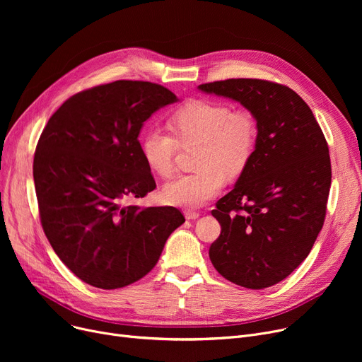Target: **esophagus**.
Wrapping results in <instances>:
<instances>
[{
	"label": "esophagus",
	"instance_id": "obj_1",
	"mask_svg": "<svg viewBox=\"0 0 362 362\" xmlns=\"http://www.w3.org/2000/svg\"><path fill=\"white\" fill-rule=\"evenodd\" d=\"M199 216H201V214H199V213H197V211H191V210L185 211V217H186V220H197Z\"/></svg>",
	"mask_w": 362,
	"mask_h": 362
}]
</instances>
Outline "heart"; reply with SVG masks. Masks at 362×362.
<instances>
[{
  "label": "heart",
  "instance_id": "b5f03b06",
  "mask_svg": "<svg viewBox=\"0 0 362 362\" xmlns=\"http://www.w3.org/2000/svg\"><path fill=\"white\" fill-rule=\"evenodd\" d=\"M171 133L149 129L141 139V152L148 167L161 177L175 170V157L182 146L198 144L194 173L180 175L163 186L164 202L198 208L213 199L224 179L235 177L248 164L257 144V123L248 111L216 101L195 100L180 107L170 119Z\"/></svg>",
  "mask_w": 362,
  "mask_h": 362
}]
</instances>
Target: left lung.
<instances>
[{
    "instance_id": "left-lung-1",
    "label": "left lung",
    "mask_w": 362,
    "mask_h": 362,
    "mask_svg": "<svg viewBox=\"0 0 362 362\" xmlns=\"http://www.w3.org/2000/svg\"><path fill=\"white\" fill-rule=\"evenodd\" d=\"M198 89L240 103L258 132L233 191L211 211L221 233L210 259L242 288H270L308 257L325 223L332 183L326 138L307 103L284 85L227 79Z\"/></svg>"
}]
</instances>
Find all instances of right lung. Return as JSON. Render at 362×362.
<instances>
[{
    "label": "right lung",
    "instance_id": "1",
    "mask_svg": "<svg viewBox=\"0 0 362 362\" xmlns=\"http://www.w3.org/2000/svg\"><path fill=\"white\" fill-rule=\"evenodd\" d=\"M177 101L161 85L116 81L73 95L42 130L33 158L42 229L90 286L110 291L142 279L185 223L175 206L123 205L156 189L138 136L152 114Z\"/></svg>",
    "mask_w": 362,
    "mask_h": 362
}]
</instances>
